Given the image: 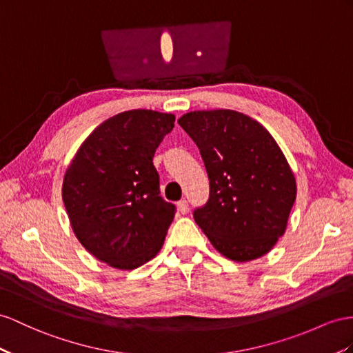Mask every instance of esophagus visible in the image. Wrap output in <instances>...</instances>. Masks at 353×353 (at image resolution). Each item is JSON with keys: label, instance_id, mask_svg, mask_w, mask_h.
<instances>
[{"label": "esophagus", "instance_id": "34e87169", "mask_svg": "<svg viewBox=\"0 0 353 353\" xmlns=\"http://www.w3.org/2000/svg\"><path fill=\"white\" fill-rule=\"evenodd\" d=\"M177 210L182 213V214H185V213H188V201L186 200H180L179 203H177Z\"/></svg>", "mask_w": 353, "mask_h": 353}]
</instances>
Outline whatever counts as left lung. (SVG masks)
<instances>
[{"label": "left lung", "instance_id": "8db88e82", "mask_svg": "<svg viewBox=\"0 0 353 353\" xmlns=\"http://www.w3.org/2000/svg\"><path fill=\"white\" fill-rule=\"evenodd\" d=\"M200 149L210 180L209 201L194 212L198 227L225 258L264 256L286 231L295 176L276 140L252 117L221 108L177 121Z\"/></svg>", "mask_w": 353, "mask_h": 353}]
</instances>
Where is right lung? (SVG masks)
I'll return each mask as SVG.
<instances>
[{
    "mask_svg": "<svg viewBox=\"0 0 353 353\" xmlns=\"http://www.w3.org/2000/svg\"><path fill=\"white\" fill-rule=\"evenodd\" d=\"M174 121L144 108L116 114L88 135L65 170L62 200L71 228L113 268H137L164 245L176 207L159 195L152 161Z\"/></svg>",
    "mask_w": 353,
    "mask_h": 353,
    "instance_id": "1",
    "label": "right lung"
}]
</instances>
